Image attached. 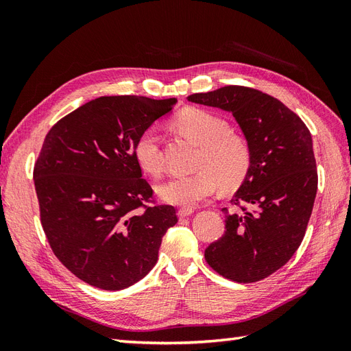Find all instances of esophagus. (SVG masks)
<instances>
[{
	"label": "esophagus",
	"mask_w": 351,
	"mask_h": 351,
	"mask_svg": "<svg viewBox=\"0 0 351 351\" xmlns=\"http://www.w3.org/2000/svg\"><path fill=\"white\" fill-rule=\"evenodd\" d=\"M177 214H178L180 218H186V217L193 214V209H192V208H184V206H183V208H178Z\"/></svg>",
	"instance_id": "esophagus-1"
}]
</instances>
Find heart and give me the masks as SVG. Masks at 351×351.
<instances>
[{
	"label": "heart",
	"instance_id": "1",
	"mask_svg": "<svg viewBox=\"0 0 351 351\" xmlns=\"http://www.w3.org/2000/svg\"><path fill=\"white\" fill-rule=\"evenodd\" d=\"M176 129L186 139L200 146L195 168L190 176L169 178L158 187L164 200L176 205L192 206L222 190L239 187L252 168V147L241 133L232 132L230 123L221 115L202 108H189L174 120ZM136 164L143 173L159 176L164 161L159 136L155 129H146L133 147Z\"/></svg>",
	"mask_w": 351,
	"mask_h": 351
}]
</instances>
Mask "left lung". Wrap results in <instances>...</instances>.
Masks as SVG:
<instances>
[{"label": "left lung", "instance_id": "obj_1", "mask_svg": "<svg viewBox=\"0 0 351 351\" xmlns=\"http://www.w3.org/2000/svg\"><path fill=\"white\" fill-rule=\"evenodd\" d=\"M190 102L230 111L252 147L247 178L222 208L226 231L205 250L209 267L236 282H256L291 259L303 241L317 190L312 136L295 112L268 93L224 86Z\"/></svg>", "mask_w": 351, "mask_h": 351}]
</instances>
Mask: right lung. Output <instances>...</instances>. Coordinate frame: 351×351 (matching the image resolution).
<instances>
[{"instance_id": "obj_1", "label": "right lung", "mask_w": 351, "mask_h": 351, "mask_svg": "<svg viewBox=\"0 0 351 351\" xmlns=\"http://www.w3.org/2000/svg\"><path fill=\"white\" fill-rule=\"evenodd\" d=\"M176 98L101 97L62 117L34 167L40 224L57 259L97 289H127L158 261L171 205L156 204L133 147Z\"/></svg>"}]
</instances>
